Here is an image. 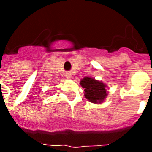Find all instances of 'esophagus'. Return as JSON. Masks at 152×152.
Listing matches in <instances>:
<instances>
[{
  "mask_svg": "<svg viewBox=\"0 0 152 152\" xmlns=\"http://www.w3.org/2000/svg\"><path fill=\"white\" fill-rule=\"evenodd\" d=\"M66 76H66V77H67V78H71V77H72V76H72V75H71V74H67V75H66Z\"/></svg>",
  "mask_w": 152,
  "mask_h": 152,
  "instance_id": "1",
  "label": "esophagus"
}]
</instances>
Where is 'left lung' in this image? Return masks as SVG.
<instances>
[{"label":"left lung","mask_w":152,"mask_h":152,"mask_svg":"<svg viewBox=\"0 0 152 152\" xmlns=\"http://www.w3.org/2000/svg\"><path fill=\"white\" fill-rule=\"evenodd\" d=\"M80 84L85 89V97L93 103H102L107 96L106 85L102 81L91 77H85Z\"/></svg>","instance_id":"1"}]
</instances>
